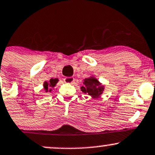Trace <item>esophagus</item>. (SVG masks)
Segmentation results:
<instances>
[{
	"mask_svg": "<svg viewBox=\"0 0 155 155\" xmlns=\"http://www.w3.org/2000/svg\"><path fill=\"white\" fill-rule=\"evenodd\" d=\"M64 82L66 83H71V84H73L74 82V78L72 77V76H70V77H65L64 79Z\"/></svg>",
	"mask_w": 155,
	"mask_h": 155,
	"instance_id": "obj_1",
	"label": "esophagus"
}]
</instances>
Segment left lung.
I'll return each mask as SVG.
<instances>
[{"mask_svg":"<svg viewBox=\"0 0 155 155\" xmlns=\"http://www.w3.org/2000/svg\"><path fill=\"white\" fill-rule=\"evenodd\" d=\"M83 84L84 86L81 87V91L93 98H98L103 93L104 86L101 85V83L95 78H87L83 81Z\"/></svg>","mask_w":155,"mask_h":155,"instance_id":"1","label":"left lung"}]
</instances>
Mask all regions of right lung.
<instances>
[{
  "label": "right lung",
  "instance_id": "add662e5",
  "mask_svg": "<svg viewBox=\"0 0 155 155\" xmlns=\"http://www.w3.org/2000/svg\"><path fill=\"white\" fill-rule=\"evenodd\" d=\"M58 82V79H50L49 81H45L44 82V88H45V91L48 92L49 91V92L51 91V87H54V86L56 85V84Z\"/></svg>",
  "mask_w": 155,
  "mask_h": 155
}]
</instances>
